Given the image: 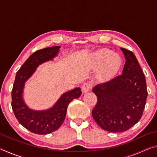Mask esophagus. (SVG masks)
Wrapping results in <instances>:
<instances>
[{
	"label": "esophagus",
	"instance_id": "obj_1",
	"mask_svg": "<svg viewBox=\"0 0 157 157\" xmlns=\"http://www.w3.org/2000/svg\"><path fill=\"white\" fill-rule=\"evenodd\" d=\"M91 84L88 83V82H86V83H84L83 85H82V93H83V94H85V93L89 92L90 89H91Z\"/></svg>",
	"mask_w": 157,
	"mask_h": 157
}]
</instances>
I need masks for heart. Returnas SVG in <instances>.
Instances as JSON below:
<instances>
[{"label": "heart", "instance_id": "1", "mask_svg": "<svg viewBox=\"0 0 157 157\" xmlns=\"http://www.w3.org/2000/svg\"><path fill=\"white\" fill-rule=\"evenodd\" d=\"M91 63L95 68L101 66L98 72V79L101 81H107L112 78L120 70L122 59L111 50L102 49L95 53Z\"/></svg>", "mask_w": 157, "mask_h": 157}]
</instances>
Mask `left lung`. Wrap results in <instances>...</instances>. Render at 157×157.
<instances>
[{
	"label": "left lung",
	"instance_id": "1",
	"mask_svg": "<svg viewBox=\"0 0 157 157\" xmlns=\"http://www.w3.org/2000/svg\"><path fill=\"white\" fill-rule=\"evenodd\" d=\"M121 49L126 59L122 75L93 89L98 98L93 118L110 132H124L136 124L147 97L145 75L136 57L130 50Z\"/></svg>",
	"mask_w": 157,
	"mask_h": 157
}]
</instances>
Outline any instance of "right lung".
I'll return each instance as SVG.
<instances>
[{"instance_id": "obj_1", "label": "right lung", "mask_w": 157, "mask_h": 157, "mask_svg": "<svg viewBox=\"0 0 157 157\" xmlns=\"http://www.w3.org/2000/svg\"><path fill=\"white\" fill-rule=\"evenodd\" d=\"M59 48L60 46H53L34 52L16 74L12 91L13 111L21 125L36 134H48L59 128L64 121L69 103L82 94L80 88L66 92L47 110H33L24 102L23 92L25 82L33 75L39 65L56 57Z\"/></svg>"}]
</instances>
